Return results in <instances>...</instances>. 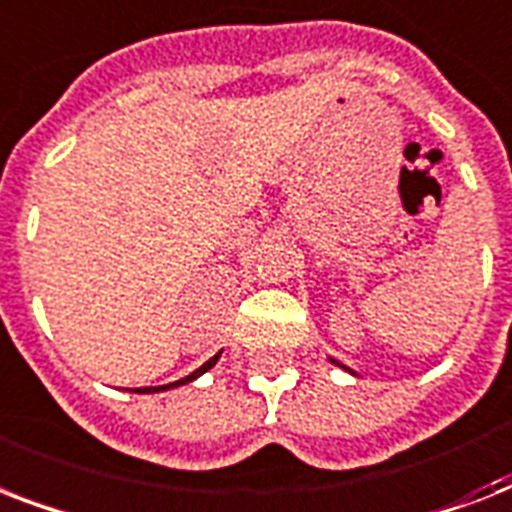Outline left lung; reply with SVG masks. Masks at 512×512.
<instances>
[{
    "mask_svg": "<svg viewBox=\"0 0 512 512\" xmlns=\"http://www.w3.org/2000/svg\"><path fill=\"white\" fill-rule=\"evenodd\" d=\"M332 361H335V358H332ZM335 364H337V366H342L340 361H335ZM342 369H348V366H342ZM348 372H350V369H348ZM350 374H353V372H350Z\"/></svg>",
    "mask_w": 512,
    "mask_h": 512,
    "instance_id": "1",
    "label": "left lung"
}]
</instances>
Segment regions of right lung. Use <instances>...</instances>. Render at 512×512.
Returning <instances> with one entry per match:
<instances>
[{"label":"right lung","mask_w":512,"mask_h":512,"mask_svg":"<svg viewBox=\"0 0 512 512\" xmlns=\"http://www.w3.org/2000/svg\"><path fill=\"white\" fill-rule=\"evenodd\" d=\"M217 358H220V353H217V356L209 358L207 364H201L199 369H196V372H191V374H188V377H183V380L170 382V385H162V388H140V390H135V393H156V390H170V388H177V385H185V382L196 380V377H199V374H204V372H207V369H212V366L217 364Z\"/></svg>","instance_id":"obj_1"}]
</instances>
